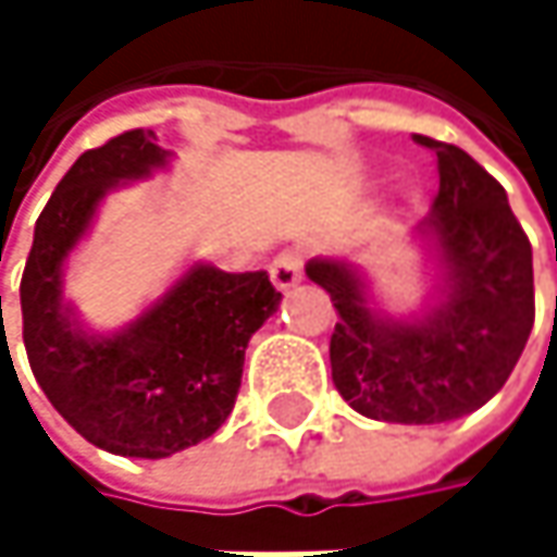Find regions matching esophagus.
Instances as JSON below:
<instances>
[{"label": "esophagus", "mask_w": 557, "mask_h": 557, "mask_svg": "<svg viewBox=\"0 0 557 557\" xmlns=\"http://www.w3.org/2000/svg\"><path fill=\"white\" fill-rule=\"evenodd\" d=\"M271 280L277 289H293L302 280V255L299 251H283L271 261Z\"/></svg>", "instance_id": "34e87169"}]
</instances>
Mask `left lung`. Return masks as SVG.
<instances>
[{"mask_svg":"<svg viewBox=\"0 0 557 557\" xmlns=\"http://www.w3.org/2000/svg\"><path fill=\"white\" fill-rule=\"evenodd\" d=\"M438 158V193L416 235L438 261L435 299L393 319L368 299L364 271L312 258L306 277L338 312L329 361L335 389L377 422L432 425L481 409L512 374L532 322V245L506 189L468 151L412 135Z\"/></svg>","mask_w":557,"mask_h":557,"instance_id":"left-lung-1","label":"left lung"}]
</instances>
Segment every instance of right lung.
Here are the masks:
<instances>
[{
	"label": "right lung",
	"mask_w": 557,
	"mask_h": 557,
	"mask_svg": "<svg viewBox=\"0 0 557 557\" xmlns=\"http://www.w3.org/2000/svg\"><path fill=\"white\" fill-rule=\"evenodd\" d=\"M168 164L170 151L145 128L79 154L38 215L22 274V338L35 381L86 442L122 458H170L209 438L235 406L251 335L280 306L268 271L193 264L112 335L76 322L63 302V261L109 189Z\"/></svg>",
	"instance_id": "right-lung-1"
}]
</instances>
